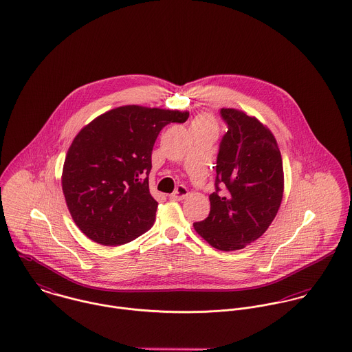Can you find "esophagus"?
Here are the masks:
<instances>
[{
  "label": "esophagus",
  "instance_id": "obj_1",
  "mask_svg": "<svg viewBox=\"0 0 352 352\" xmlns=\"http://www.w3.org/2000/svg\"><path fill=\"white\" fill-rule=\"evenodd\" d=\"M188 196V189L184 186V185H179L174 193H171L168 197L170 200H175V201H179V200H184L185 197Z\"/></svg>",
  "mask_w": 352,
  "mask_h": 352
}]
</instances>
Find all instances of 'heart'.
I'll list each match as a JSON object with an SVG mask.
<instances>
[{"label":"heart","mask_w":352,"mask_h":352,"mask_svg":"<svg viewBox=\"0 0 352 352\" xmlns=\"http://www.w3.org/2000/svg\"><path fill=\"white\" fill-rule=\"evenodd\" d=\"M195 124H212V121L210 118H207V117H201Z\"/></svg>","instance_id":"1"}]
</instances>
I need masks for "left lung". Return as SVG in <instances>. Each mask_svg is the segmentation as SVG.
<instances>
[{
	"label": "left lung",
	"mask_w": 352,
	"mask_h": 352,
	"mask_svg": "<svg viewBox=\"0 0 352 352\" xmlns=\"http://www.w3.org/2000/svg\"><path fill=\"white\" fill-rule=\"evenodd\" d=\"M220 114L228 129L216 160V192L210 196L208 217L193 227L212 248L232 252L258 239L274 221L284 173L280 149L265 125L236 109H221Z\"/></svg>",
	"instance_id": "left-lung-1"
}]
</instances>
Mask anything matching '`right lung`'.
Wrapping results in <instances>:
<instances>
[{
  "label": "right lung",
  "mask_w": 352,
  "mask_h": 352,
  "mask_svg": "<svg viewBox=\"0 0 352 352\" xmlns=\"http://www.w3.org/2000/svg\"><path fill=\"white\" fill-rule=\"evenodd\" d=\"M188 111L138 104L106 111L72 141L63 192L76 226L104 246L128 243L155 223L149 193L152 148L160 131L188 120Z\"/></svg>",
  "instance_id": "add662e5"
}]
</instances>
